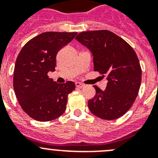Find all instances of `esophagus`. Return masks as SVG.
I'll list each match as a JSON object with an SVG mask.
<instances>
[{"instance_id": "34e87169", "label": "esophagus", "mask_w": 158, "mask_h": 158, "mask_svg": "<svg viewBox=\"0 0 158 158\" xmlns=\"http://www.w3.org/2000/svg\"><path fill=\"white\" fill-rule=\"evenodd\" d=\"M75 85H76V87L79 88V89H82V88L85 86V85L82 83H81V82H76V83H75Z\"/></svg>"}]
</instances>
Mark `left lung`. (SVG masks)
Masks as SVG:
<instances>
[{"instance_id": "obj_1", "label": "left lung", "mask_w": 158, "mask_h": 158, "mask_svg": "<svg viewBox=\"0 0 158 158\" xmlns=\"http://www.w3.org/2000/svg\"><path fill=\"white\" fill-rule=\"evenodd\" d=\"M93 57L94 70L107 76V87L96 85V95L88 102L93 115L113 120L123 115L136 99L142 69L134 49L122 38L107 30L81 32L75 38Z\"/></svg>"}]
</instances>
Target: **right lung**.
Here are the masks:
<instances>
[{
    "label": "right lung",
    "mask_w": 158,
    "mask_h": 158,
    "mask_svg": "<svg viewBox=\"0 0 158 158\" xmlns=\"http://www.w3.org/2000/svg\"><path fill=\"white\" fill-rule=\"evenodd\" d=\"M77 32H44L27 42L16 58L13 88L22 109L35 120L47 122L62 115L68 95L75 84H58L47 73L54 72L58 51L70 43Z\"/></svg>",
    "instance_id": "obj_1"
}]
</instances>
